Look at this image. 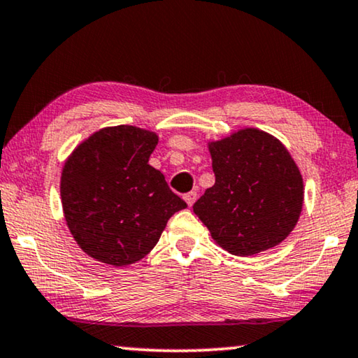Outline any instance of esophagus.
I'll list each match as a JSON object with an SVG mask.
<instances>
[{
  "mask_svg": "<svg viewBox=\"0 0 358 358\" xmlns=\"http://www.w3.org/2000/svg\"><path fill=\"white\" fill-rule=\"evenodd\" d=\"M184 200H185V203H187L189 206H192L195 203V200H196V192H189V194H185L184 195Z\"/></svg>",
  "mask_w": 358,
  "mask_h": 358,
  "instance_id": "esophagus-1",
  "label": "esophagus"
}]
</instances>
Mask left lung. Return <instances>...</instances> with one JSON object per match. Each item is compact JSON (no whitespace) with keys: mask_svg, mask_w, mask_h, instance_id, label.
<instances>
[{"mask_svg":"<svg viewBox=\"0 0 358 358\" xmlns=\"http://www.w3.org/2000/svg\"><path fill=\"white\" fill-rule=\"evenodd\" d=\"M215 185L195 201L194 213L211 239L232 255L276 247L291 234L303 206L297 163L271 134L242 127L208 142Z\"/></svg>","mask_w":358,"mask_h":358,"instance_id":"left-lung-1","label":"left lung"}]
</instances>
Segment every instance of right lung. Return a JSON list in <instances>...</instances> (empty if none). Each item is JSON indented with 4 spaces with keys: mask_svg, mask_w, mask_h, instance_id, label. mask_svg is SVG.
<instances>
[{
    "mask_svg": "<svg viewBox=\"0 0 358 358\" xmlns=\"http://www.w3.org/2000/svg\"><path fill=\"white\" fill-rule=\"evenodd\" d=\"M158 134L127 126L103 127L82 141L61 173L66 224L93 260L127 266L157 245L185 201L148 164Z\"/></svg>",
    "mask_w": 358,
    "mask_h": 358,
    "instance_id": "add662e5",
    "label": "right lung"
}]
</instances>
